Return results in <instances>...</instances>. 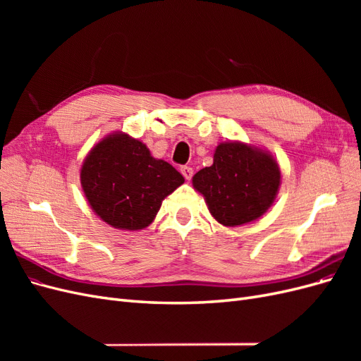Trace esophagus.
<instances>
[{
	"mask_svg": "<svg viewBox=\"0 0 361 361\" xmlns=\"http://www.w3.org/2000/svg\"><path fill=\"white\" fill-rule=\"evenodd\" d=\"M180 173L183 174V178L187 179V180H190L191 178H192V169L191 167H188V166H183V167H180Z\"/></svg>",
	"mask_w": 361,
	"mask_h": 361,
	"instance_id": "esophagus-1",
	"label": "esophagus"
}]
</instances>
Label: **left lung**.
<instances>
[{
  "mask_svg": "<svg viewBox=\"0 0 361 361\" xmlns=\"http://www.w3.org/2000/svg\"><path fill=\"white\" fill-rule=\"evenodd\" d=\"M281 171L269 150L244 141H223L214 152L211 167L192 176L216 223L226 227L256 221L274 203Z\"/></svg>",
  "mask_w": 361,
  "mask_h": 361,
  "instance_id": "8db88e82",
  "label": "left lung"
}]
</instances>
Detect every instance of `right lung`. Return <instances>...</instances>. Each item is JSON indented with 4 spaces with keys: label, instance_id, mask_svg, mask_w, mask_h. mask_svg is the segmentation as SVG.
Returning <instances> with one entry per match:
<instances>
[{
    "label": "right lung",
    "instance_id": "add662e5",
    "mask_svg": "<svg viewBox=\"0 0 361 361\" xmlns=\"http://www.w3.org/2000/svg\"><path fill=\"white\" fill-rule=\"evenodd\" d=\"M80 180L93 212L118 231H143L154 223L162 200L185 182L147 146L122 130L105 135L89 150Z\"/></svg>",
    "mask_w": 361,
    "mask_h": 361
}]
</instances>
